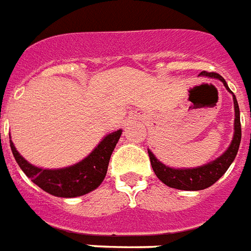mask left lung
I'll return each instance as SVG.
<instances>
[{"instance_id": "8db88e82", "label": "left lung", "mask_w": 251, "mask_h": 251, "mask_svg": "<svg viewBox=\"0 0 251 251\" xmlns=\"http://www.w3.org/2000/svg\"><path fill=\"white\" fill-rule=\"evenodd\" d=\"M200 76L219 79L220 81H223L224 87L233 95V92L227 87L226 81L219 74L202 71ZM233 101H234V135H233L232 143L223 155H220L213 162H209V163L202 164L200 167L195 168H172L159 162L155 158V155L149 150L151 167L155 172L156 176L159 177L160 181H163L164 184L171 187V188L183 189V191H200V189H205L212 184H215L216 181L223 176L236 158L241 143L240 108H238V102H237L234 95H233Z\"/></svg>"}]
</instances>
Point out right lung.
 Returning <instances> with one entry per match:
<instances>
[{
	"instance_id": "obj_1",
	"label": "right lung",
	"mask_w": 251,
	"mask_h": 251,
	"mask_svg": "<svg viewBox=\"0 0 251 251\" xmlns=\"http://www.w3.org/2000/svg\"><path fill=\"white\" fill-rule=\"evenodd\" d=\"M122 130L108 134L91 154L70 167L47 170L32 166L19 154L10 139L11 152L21 170L47 194L57 198H77L91 192L102 183L108 171L109 160Z\"/></svg>"
}]
</instances>
